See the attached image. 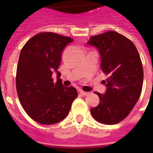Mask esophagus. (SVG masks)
Returning <instances> with one entry per match:
<instances>
[{
	"label": "esophagus",
	"instance_id": "1",
	"mask_svg": "<svg viewBox=\"0 0 153 153\" xmlns=\"http://www.w3.org/2000/svg\"><path fill=\"white\" fill-rule=\"evenodd\" d=\"M79 93L80 94H82V95H83V96H87V95H88V94H89V93H87V92H84V91H83V90H82V89L79 90Z\"/></svg>",
	"mask_w": 153,
	"mask_h": 153
}]
</instances>
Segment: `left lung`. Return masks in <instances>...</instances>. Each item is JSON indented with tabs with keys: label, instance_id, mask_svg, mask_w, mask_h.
Returning a JSON list of instances; mask_svg holds the SVG:
<instances>
[{
	"label": "left lung",
	"instance_id": "left-lung-1",
	"mask_svg": "<svg viewBox=\"0 0 153 153\" xmlns=\"http://www.w3.org/2000/svg\"><path fill=\"white\" fill-rule=\"evenodd\" d=\"M88 45L96 47L101 56V68L107 75L104 95L95 92L100 103L90 111L97 121L115 125L130 113L140 97L143 70L134 44L124 35L108 31L91 37Z\"/></svg>",
	"mask_w": 153,
	"mask_h": 153
}]
</instances>
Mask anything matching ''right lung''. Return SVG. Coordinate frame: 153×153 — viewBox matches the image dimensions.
Segmentation results:
<instances>
[{
  "instance_id": "1",
  "label": "right lung",
  "mask_w": 153,
  "mask_h": 153,
  "mask_svg": "<svg viewBox=\"0 0 153 153\" xmlns=\"http://www.w3.org/2000/svg\"><path fill=\"white\" fill-rule=\"evenodd\" d=\"M69 37L51 33H39L25 43L19 58L16 90L19 99L28 116L42 125H53L66 117L78 92L74 87L62 85L57 70L61 54ZM58 79L54 83L52 74Z\"/></svg>"
}]
</instances>
